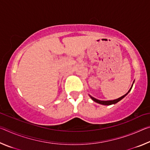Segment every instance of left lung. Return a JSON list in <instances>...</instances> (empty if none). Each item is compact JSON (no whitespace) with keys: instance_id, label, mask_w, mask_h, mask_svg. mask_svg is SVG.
I'll use <instances>...</instances> for the list:
<instances>
[{"instance_id":"left-lung-1","label":"left lung","mask_w":150,"mask_h":150,"mask_svg":"<svg viewBox=\"0 0 150 150\" xmlns=\"http://www.w3.org/2000/svg\"><path fill=\"white\" fill-rule=\"evenodd\" d=\"M132 87L130 88V90L128 91V92L126 94H125V95H123L122 96H121V97H120V98H117V99H115V100H106V101H105V100H100L96 99V98L93 97V96H90V95H89V96H90V97H91V98H92L93 100H94V101H95V102H96V103H99V104H100V105H112V104L117 103L119 102V101H120V100L122 99V98L124 97V96L128 95V93L131 91Z\"/></svg>"}]
</instances>
